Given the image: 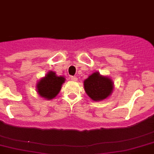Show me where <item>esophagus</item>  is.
Listing matches in <instances>:
<instances>
[{
    "label": "esophagus",
    "instance_id": "1",
    "mask_svg": "<svg viewBox=\"0 0 154 154\" xmlns=\"http://www.w3.org/2000/svg\"><path fill=\"white\" fill-rule=\"evenodd\" d=\"M69 78H70V80L73 81H77V77H75V76H70L69 77Z\"/></svg>",
    "mask_w": 154,
    "mask_h": 154
}]
</instances>
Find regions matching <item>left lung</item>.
<instances>
[{"label": "left lung", "instance_id": "1", "mask_svg": "<svg viewBox=\"0 0 154 154\" xmlns=\"http://www.w3.org/2000/svg\"><path fill=\"white\" fill-rule=\"evenodd\" d=\"M85 92L94 101H102L113 91V82L109 77L94 72L84 81Z\"/></svg>", "mask_w": 154, "mask_h": 154}]
</instances>
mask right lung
<instances>
[{
  "label": "right lung",
  "instance_id": "obj_1",
  "mask_svg": "<svg viewBox=\"0 0 154 154\" xmlns=\"http://www.w3.org/2000/svg\"><path fill=\"white\" fill-rule=\"evenodd\" d=\"M64 82L65 78L63 77L57 76L55 72L50 70L37 83V92L42 97L51 100L60 91L61 87Z\"/></svg>",
  "mask_w": 154,
  "mask_h": 154
}]
</instances>
